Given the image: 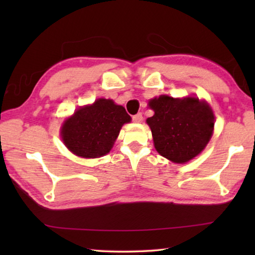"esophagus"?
Masks as SVG:
<instances>
[{
	"label": "esophagus",
	"instance_id": "1",
	"mask_svg": "<svg viewBox=\"0 0 255 255\" xmlns=\"http://www.w3.org/2000/svg\"><path fill=\"white\" fill-rule=\"evenodd\" d=\"M132 122H133V123H137V124L141 123V122H143V115H141V114H137V115H135V116H132Z\"/></svg>",
	"mask_w": 255,
	"mask_h": 255
}]
</instances>
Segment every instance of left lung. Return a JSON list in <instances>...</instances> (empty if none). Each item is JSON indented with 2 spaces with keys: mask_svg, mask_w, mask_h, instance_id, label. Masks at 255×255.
<instances>
[{
  "mask_svg": "<svg viewBox=\"0 0 255 255\" xmlns=\"http://www.w3.org/2000/svg\"><path fill=\"white\" fill-rule=\"evenodd\" d=\"M154 116L146 123L152 130L157 152L174 163H185L200 154L214 131L210 106L198 98H154L148 103Z\"/></svg>",
  "mask_w": 255,
  "mask_h": 255,
  "instance_id": "obj_1",
  "label": "left lung"
}]
</instances>
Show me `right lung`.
<instances>
[{"label": "right lung", "mask_w": 255, "mask_h": 255, "mask_svg": "<svg viewBox=\"0 0 255 255\" xmlns=\"http://www.w3.org/2000/svg\"><path fill=\"white\" fill-rule=\"evenodd\" d=\"M123 106L110 99H98L81 107L64 122L60 136L73 154L84 158L101 157L110 152L124 124L130 123Z\"/></svg>", "instance_id": "1"}]
</instances>
